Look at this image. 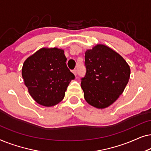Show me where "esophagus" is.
Instances as JSON below:
<instances>
[{
	"label": "esophagus",
	"instance_id": "34e87169",
	"mask_svg": "<svg viewBox=\"0 0 151 151\" xmlns=\"http://www.w3.org/2000/svg\"><path fill=\"white\" fill-rule=\"evenodd\" d=\"M72 72H73V73L76 76V75H77V71H76V69L73 70V71H72Z\"/></svg>",
	"mask_w": 151,
	"mask_h": 151
}]
</instances>
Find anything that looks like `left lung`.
<instances>
[{
    "label": "left lung",
    "mask_w": 151,
    "mask_h": 151,
    "mask_svg": "<svg viewBox=\"0 0 151 151\" xmlns=\"http://www.w3.org/2000/svg\"><path fill=\"white\" fill-rule=\"evenodd\" d=\"M86 74L81 80L85 100L98 109L115 102L129 82V65L119 53L104 45L85 52Z\"/></svg>",
    "instance_id": "left-lung-1"
}]
</instances>
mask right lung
Here are the masks:
<instances>
[{
	"label": "right lung",
	"mask_w": 151,
	"mask_h": 151,
	"mask_svg": "<svg viewBox=\"0 0 151 151\" xmlns=\"http://www.w3.org/2000/svg\"><path fill=\"white\" fill-rule=\"evenodd\" d=\"M64 50L42 48L24 61L22 76L32 98L39 104L52 106L63 100L75 76L66 65Z\"/></svg>",
	"instance_id": "right-lung-1"
}]
</instances>
